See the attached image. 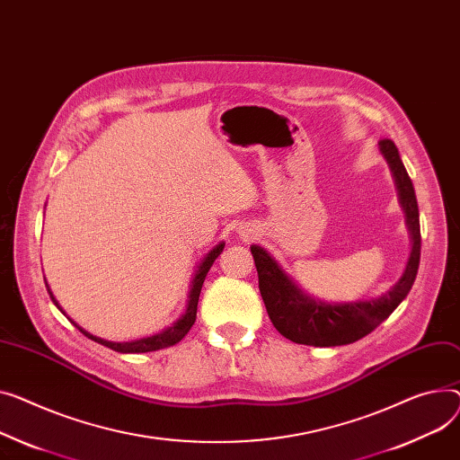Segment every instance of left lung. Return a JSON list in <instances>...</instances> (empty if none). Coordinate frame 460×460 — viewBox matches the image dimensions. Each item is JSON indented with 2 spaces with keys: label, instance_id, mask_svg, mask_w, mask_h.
Instances as JSON below:
<instances>
[{
  "label": "left lung",
  "instance_id": "1",
  "mask_svg": "<svg viewBox=\"0 0 460 460\" xmlns=\"http://www.w3.org/2000/svg\"><path fill=\"white\" fill-rule=\"evenodd\" d=\"M379 149L386 159L395 179L400 203L405 210L407 226L412 238V250L405 271L386 294L368 301L355 303H323L305 294L288 275L279 268L270 253L261 246H252V255L259 271V290L266 305L268 316L285 339L314 346L331 348L346 346L370 334L383 323L411 292L420 266V212L412 181L402 163L400 153L392 140L379 142Z\"/></svg>",
  "mask_w": 460,
  "mask_h": 460
}]
</instances>
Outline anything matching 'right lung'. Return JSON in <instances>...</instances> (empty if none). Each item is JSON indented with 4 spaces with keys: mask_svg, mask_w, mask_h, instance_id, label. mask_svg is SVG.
<instances>
[{
    "mask_svg": "<svg viewBox=\"0 0 460 460\" xmlns=\"http://www.w3.org/2000/svg\"><path fill=\"white\" fill-rule=\"evenodd\" d=\"M224 246L226 243L220 242L218 246H214L207 255L205 259L199 262L198 270H196V275L192 279V285H190V292H189V303H187V309L185 313L181 314V318L177 322H173L170 327L163 329L161 332L157 334H151V336H146V339H138V341H131V342H109V341H103L100 339V336H94L86 332L84 329H81L75 322H72L84 336H88L90 341H94L105 348H111L112 351H118V353H147V351H157V349H164V348H170L177 342H181L182 339H185V334L190 331V327L194 325L196 322V313H198V301H199V292H201V287H203V281L207 278V273L210 270V266L214 264V261L218 259V255L224 252ZM46 281V279H44ZM46 288L49 292V297L51 301L57 305L58 311L65 314V311L60 309V305L57 303V299L53 297V292L49 290L48 283H46Z\"/></svg>",
    "mask_w": 460,
    "mask_h": 460,
    "instance_id": "right-lung-1",
    "label": "right lung"
}]
</instances>
